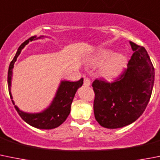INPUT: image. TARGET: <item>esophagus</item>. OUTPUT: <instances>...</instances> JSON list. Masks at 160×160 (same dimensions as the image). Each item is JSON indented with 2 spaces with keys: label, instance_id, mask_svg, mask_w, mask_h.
<instances>
[{
  "label": "esophagus",
  "instance_id": "1",
  "mask_svg": "<svg viewBox=\"0 0 160 160\" xmlns=\"http://www.w3.org/2000/svg\"><path fill=\"white\" fill-rule=\"evenodd\" d=\"M83 84H84L85 86H90V84H91L90 79L87 78V77H86V78H84V80H83Z\"/></svg>",
  "mask_w": 160,
  "mask_h": 160
}]
</instances>
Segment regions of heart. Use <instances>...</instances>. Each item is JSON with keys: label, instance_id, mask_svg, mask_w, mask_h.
Returning <instances> with one entry per match:
<instances>
[{"label": "heart", "instance_id": "heart-1", "mask_svg": "<svg viewBox=\"0 0 160 160\" xmlns=\"http://www.w3.org/2000/svg\"><path fill=\"white\" fill-rule=\"evenodd\" d=\"M127 63V58L122 53L113 54L110 50H102L98 52L91 61L94 66L101 65L100 73L104 78L111 80L119 76Z\"/></svg>", "mask_w": 160, "mask_h": 160}]
</instances>
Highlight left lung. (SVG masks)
<instances>
[{"label": "left lung", "mask_w": 160, "mask_h": 160, "mask_svg": "<svg viewBox=\"0 0 160 160\" xmlns=\"http://www.w3.org/2000/svg\"><path fill=\"white\" fill-rule=\"evenodd\" d=\"M132 53L127 68L109 83L95 80L94 114L101 126L118 129L135 122L145 110L154 85L155 69L145 48L129 42Z\"/></svg>", "instance_id": "left-lung-1"}]
</instances>
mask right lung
<instances>
[{
    "label": "right lung",
    "instance_id": "right-lung-1",
    "mask_svg": "<svg viewBox=\"0 0 160 160\" xmlns=\"http://www.w3.org/2000/svg\"><path fill=\"white\" fill-rule=\"evenodd\" d=\"M40 38L41 37H39L38 38ZM37 38H36V36H32L23 42L18 48L14 58L9 65L8 72V86L10 98H11L13 105H15V103L14 101L12 100V96L11 94V82L14 63L16 62L18 56L23 49V47L30 41H33ZM83 83V78L76 82H70L66 81V80H63L61 82V84L57 91L56 95L53 98V100L52 101L50 107L40 113L29 114V113H26V112H23L22 110H20L16 106H14V107L21 118L33 127L41 129H54L62 125L66 120L70 113V110H71V104L72 102L73 98L75 96L76 92L79 88L81 87Z\"/></svg>",
    "mask_w": 160,
    "mask_h": 160
}]
</instances>
